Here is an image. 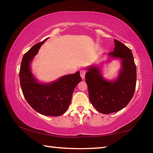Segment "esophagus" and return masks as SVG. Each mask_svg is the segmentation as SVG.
Wrapping results in <instances>:
<instances>
[{"instance_id": "obj_1", "label": "esophagus", "mask_w": 153, "mask_h": 153, "mask_svg": "<svg viewBox=\"0 0 153 153\" xmlns=\"http://www.w3.org/2000/svg\"><path fill=\"white\" fill-rule=\"evenodd\" d=\"M86 70L85 69H82V70H80V76L82 79H84L85 77V74H86Z\"/></svg>"}]
</instances>
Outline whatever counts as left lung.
<instances>
[{
	"mask_svg": "<svg viewBox=\"0 0 153 153\" xmlns=\"http://www.w3.org/2000/svg\"><path fill=\"white\" fill-rule=\"evenodd\" d=\"M115 48L108 55L121 59V69L114 82L105 80L96 67L88 68L85 78L89 98L96 109L103 114L120 111L132 98L136 84V67L130 49L120 41L114 40Z\"/></svg>",
	"mask_w": 153,
	"mask_h": 153,
	"instance_id": "obj_1",
	"label": "left lung"
}]
</instances>
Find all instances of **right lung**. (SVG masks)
Instances as JSON below:
<instances>
[{
  "label": "right lung",
  "instance_id": "right-lung-1",
  "mask_svg": "<svg viewBox=\"0 0 153 153\" xmlns=\"http://www.w3.org/2000/svg\"><path fill=\"white\" fill-rule=\"evenodd\" d=\"M46 40L36 44L23 56L19 70L20 85L25 100L36 111L44 115L57 117L69 107L74 90L82 78L77 71L50 84L38 82L31 72L30 63Z\"/></svg>",
  "mask_w": 153,
  "mask_h": 153
}]
</instances>
